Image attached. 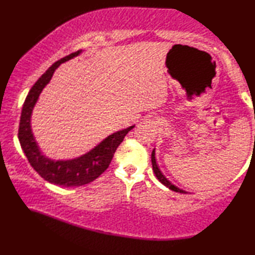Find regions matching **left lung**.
<instances>
[{"mask_svg":"<svg viewBox=\"0 0 255 255\" xmlns=\"http://www.w3.org/2000/svg\"><path fill=\"white\" fill-rule=\"evenodd\" d=\"M151 162H152V168H153V172H154L155 177L158 178V180L161 182L162 185H164V186L167 187V188H169V189L172 190V191H176V193L188 194V191H186V190L181 189V188H178V187L173 185L170 180H168L167 178H166V176H164L163 173L161 172V170H160L159 167H158L157 160H155V149H153L152 154H151Z\"/></svg>","mask_w":255,"mask_h":255,"instance_id":"obj_1","label":"left lung"}]
</instances>
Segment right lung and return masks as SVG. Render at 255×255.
<instances>
[{"instance_id": "obj_1", "label": "right lung", "mask_w": 255, "mask_h": 255, "mask_svg": "<svg viewBox=\"0 0 255 255\" xmlns=\"http://www.w3.org/2000/svg\"><path fill=\"white\" fill-rule=\"evenodd\" d=\"M82 52L83 50H78L61 58L60 60L56 61L52 66L49 67L46 73L35 82L25 98L23 106H22L17 136H19L21 148L31 166L44 180L62 187L83 186L100 177L109 168L115 150L123 141L124 136L135 127V125H132V127L112 133L88 152L73 159L55 160L47 157L42 152L33 135L32 128H31V116H32L34 106L37 104L43 88L50 83L53 73L58 67L79 56Z\"/></svg>"}]
</instances>
